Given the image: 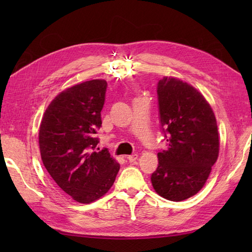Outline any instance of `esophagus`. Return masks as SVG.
Listing matches in <instances>:
<instances>
[{
	"label": "esophagus",
	"mask_w": 252,
	"mask_h": 252,
	"mask_svg": "<svg viewBox=\"0 0 252 252\" xmlns=\"http://www.w3.org/2000/svg\"><path fill=\"white\" fill-rule=\"evenodd\" d=\"M137 157H138L137 154H133V155H130V156H127V160H129L130 162H134L137 159Z\"/></svg>",
	"instance_id": "34e87169"
}]
</instances>
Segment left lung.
I'll use <instances>...</instances> for the list:
<instances>
[{
  "instance_id": "left-lung-1",
  "label": "left lung",
  "mask_w": 252,
  "mask_h": 252,
  "mask_svg": "<svg viewBox=\"0 0 252 252\" xmlns=\"http://www.w3.org/2000/svg\"><path fill=\"white\" fill-rule=\"evenodd\" d=\"M157 94L160 126L168 147L158 153L152 184L165 199L182 201L202 189L218 159L216 116L202 94L176 78L159 80Z\"/></svg>"
}]
</instances>
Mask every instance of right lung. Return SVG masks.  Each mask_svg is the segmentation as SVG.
<instances>
[{
  "label": "right lung",
  "mask_w": 252,
  "mask_h": 252,
  "mask_svg": "<svg viewBox=\"0 0 252 252\" xmlns=\"http://www.w3.org/2000/svg\"><path fill=\"white\" fill-rule=\"evenodd\" d=\"M106 89L105 80L97 79L63 91L51 101L40 126L45 169L62 190L81 203L104 196L120 169L107 148L96 151Z\"/></svg>",
  "instance_id": "right-lung-1"
}]
</instances>
